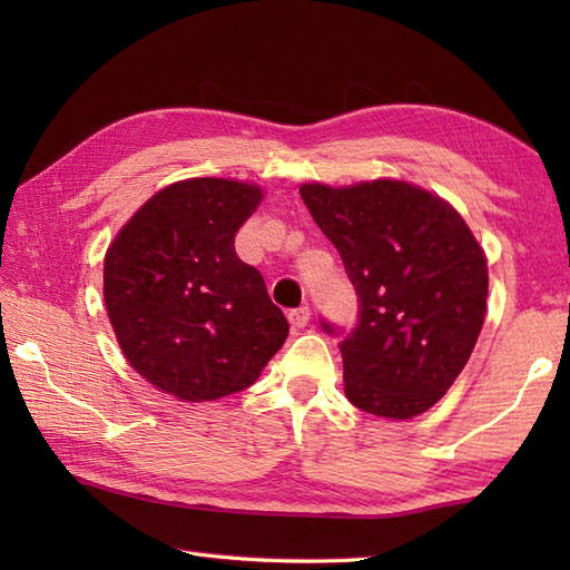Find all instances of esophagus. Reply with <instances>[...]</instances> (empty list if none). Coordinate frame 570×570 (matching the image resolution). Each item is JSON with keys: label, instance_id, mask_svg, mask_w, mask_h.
Here are the masks:
<instances>
[{"label": "esophagus", "instance_id": "esophagus-1", "mask_svg": "<svg viewBox=\"0 0 570 570\" xmlns=\"http://www.w3.org/2000/svg\"><path fill=\"white\" fill-rule=\"evenodd\" d=\"M308 321H311L308 306H301V308L288 311V323H292V328H306Z\"/></svg>", "mask_w": 570, "mask_h": 570}]
</instances>
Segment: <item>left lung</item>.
<instances>
[{
	"mask_svg": "<svg viewBox=\"0 0 570 570\" xmlns=\"http://www.w3.org/2000/svg\"><path fill=\"white\" fill-rule=\"evenodd\" d=\"M357 294L341 337L345 396L360 411L411 419L451 390L485 321L488 262L451 205L404 180L301 186Z\"/></svg>",
	"mask_w": 570,
	"mask_h": 570,
	"instance_id": "left-lung-1",
	"label": "left lung"
}]
</instances>
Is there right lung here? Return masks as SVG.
Wrapping results in <instances>:
<instances>
[{"label": "right lung", "instance_id": "right-lung-1", "mask_svg": "<svg viewBox=\"0 0 570 570\" xmlns=\"http://www.w3.org/2000/svg\"><path fill=\"white\" fill-rule=\"evenodd\" d=\"M262 190L190 178L149 198L105 257L107 316L129 365L184 402L247 390L288 335L262 274L235 252Z\"/></svg>", "mask_w": 570, "mask_h": 570}]
</instances>
